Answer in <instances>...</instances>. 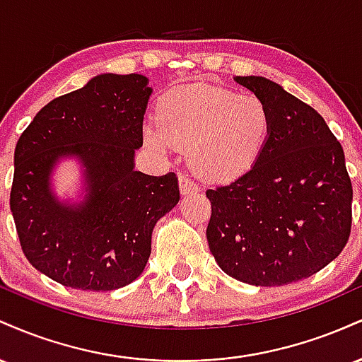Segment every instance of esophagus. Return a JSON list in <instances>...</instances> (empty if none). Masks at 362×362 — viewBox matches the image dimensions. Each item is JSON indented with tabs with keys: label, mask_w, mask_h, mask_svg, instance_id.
Wrapping results in <instances>:
<instances>
[{
	"label": "esophagus",
	"mask_w": 362,
	"mask_h": 362,
	"mask_svg": "<svg viewBox=\"0 0 362 362\" xmlns=\"http://www.w3.org/2000/svg\"><path fill=\"white\" fill-rule=\"evenodd\" d=\"M178 180H180V192L184 195L194 194V192H197V190H199V185L195 184V182L190 180V178L187 175H180Z\"/></svg>",
	"instance_id": "34e87169"
}]
</instances>
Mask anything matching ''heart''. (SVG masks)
<instances>
[{"mask_svg":"<svg viewBox=\"0 0 362 362\" xmlns=\"http://www.w3.org/2000/svg\"><path fill=\"white\" fill-rule=\"evenodd\" d=\"M156 151L189 148L190 167L207 180H226L250 168L267 143L271 110L257 95L194 83L170 91L160 117L144 124Z\"/></svg>","mask_w":362,"mask_h":362,"instance_id":"heart-1","label":"heart"}]
</instances>
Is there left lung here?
Listing matches in <instances>:
<instances>
[{"instance_id":"1","label":"left lung","mask_w":362,"mask_h":362,"mask_svg":"<svg viewBox=\"0 0 362 362\" xmlns=\"http://www.w3.org/2000/svg\"><path fill=\"white\" fill-rule=\"evenodd\" d=\"M267 103L271 132L248 172L207 189L206 236L219 267L252 286L322 271L346 247L352 184L340 143L313 107L264 76H236Z\"/></svg>"}]
</instances>
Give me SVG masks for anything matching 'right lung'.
<instances>
[{
    "label": "right lung",
    "mask_w": 362,
    "mask_h": 362,
    "mask_svg": "<svg viewBox=\"0 0 362 362\" xmlns=\"http://www.w3.org/2000/svg\"><path fill=\"white\" fill-rule=\"evenodd\" d=\"M151 91L143 74H98L40 109L16 143L10 207L20 245L37 271L62 286L112 291L138 279L153 228L180 201L175 173L134 170ZM62 157L83 168L86 197L76 205L52 192Z\"/></svg>",
    "instance_id": "add662e5"
}]
</instances>
